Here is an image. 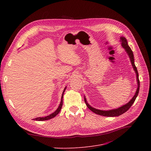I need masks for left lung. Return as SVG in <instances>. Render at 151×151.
Returning a JSON list of instances; mask_svg holds the SVG:
<instances>
[{
  "label": "left lung",
  "mask_w": 151,
  "mask_h": 151,
  "mask_svg": "<svg viewBox=\"0 0 151 151\" xmlns=\"http://www.w3.org/2000/svg\"><path fill=\"white\" fill-rule=\"evenodd\" d=\"M121 45L122 46L123 48L125 50V52L127 54V55H129V58L130 60L132 65L133 67V68L134 71V72L136 73V77H137V89L135 93L133 96V97L132 98V99L127 103L124 105H122V106L119 107L117 108H115V109H109V110H101V109H98L92 107L88 103L87 101L86 96H84V101L86 104V106L88 107V108L92 111V112H93L94 113H96L97 114L100 115V116H106V117H116V116H119L122 114H124V113H125L127 111H128L129 109L131 107V106L133 105V103L135 101L136 98L137 97L138 93H139V75H138V72L137 68L134 65V55H133V51H132L131 48L130 47V46L128 45V42L127 39L124 37H121Z\"/></svg>",
  "instance_id": "1"
}]
</instances>
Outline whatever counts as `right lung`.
<instances>
[{
	"label": "right lung",
	"mask_w": 151,
	"mask_h": 151,
	"mask_svg": "<svg viewBox=\"0 0 151 151\" xmlns=\"http://www.w3.org/2000/svg\"><path fill=\"white\" fill-rule=\"evenodd\" d=\"M66 88H67V86L65 87V88H64V89H63V91L62 92V97H61V101L60 102V104L58 108V109L55 111L50 114L49 116H45V117H36L35 119H34L33 120H35V121H46V120H49V119H51L54 117L55 116H57L59 113L60 112V111L62 108V104H63V93H64L65 90H66Z\"/></svg>",
	"instance_id": "obj_1"
}]
</instances>
